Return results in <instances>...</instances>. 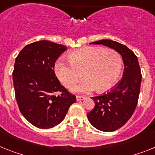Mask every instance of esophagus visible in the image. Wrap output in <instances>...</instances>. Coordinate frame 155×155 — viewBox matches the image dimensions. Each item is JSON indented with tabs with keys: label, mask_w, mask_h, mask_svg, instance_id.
<instances>
[{
	"label": "esophagus",
	"mask_w": 155,
	"mask_h": 155,
	"mask_svg": "<svg viewBox=\"0 0 155 155\" xmlns=\"http://www.w3.org/2000/svg\"><path fill=\"white\" fill-rule=\"evenodd\" d=\"M86 98V97L84 96H76V101H80L82 100H84Z\"/></svg>",
	"instance_id": "obj_1"
}]
</instances>
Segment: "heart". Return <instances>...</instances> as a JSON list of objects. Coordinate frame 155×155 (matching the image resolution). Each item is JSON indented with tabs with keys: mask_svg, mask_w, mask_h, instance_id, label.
<instances>
[{
	"mask_svg": "<svg viewBox=\"0 0 155 155\" xmlns=\"http://www.w3.org/2000/svg\"><path fill=\"white\" fill-rule=\"evenodd\" d=\"M69 61L59 59L54 72L63 85L70 88L83 76V79L72 89L75 93H89L97 90L108 91L120 76L122 59L113 49L85 46L74 50L68 54Z\"/></svg>",
	"mask_w": 155,
	"mask_h": 155,
	"instance_id": "obj_1",
	"label": "heart"
}]
</instances>
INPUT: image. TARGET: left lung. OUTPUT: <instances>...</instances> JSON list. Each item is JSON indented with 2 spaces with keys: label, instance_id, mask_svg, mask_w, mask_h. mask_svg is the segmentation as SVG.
<instances>
[{
  "label": "left lung",
  "instance_id": "obj_1",
  "mask_svg": "<svg viewBox=\"0 0 155 155\" xmlns=\"http://www.w3.org/2000/svg\"><path fill=\"white\" fill-rule=\"evenodd\" d=\"M90 44H102L116 51L124 63L122 79L115 88L101 96L94 97V109L87 114L93 126L103 132H112L124 126L137 105L142 76L138 59L131 50L111 40H101Z\"/></svg>",
  "mask_w": 155,
  "mask_h": 155
}]
</instances>
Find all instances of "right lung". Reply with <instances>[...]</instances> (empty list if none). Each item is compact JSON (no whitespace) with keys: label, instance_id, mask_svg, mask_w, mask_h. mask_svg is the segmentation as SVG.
<instances>
[{"label":"right lung","instance_id":"1","mask_svg":"<svg viewBox=\"0 0 155 155\" xmlns=\"http://www.w3.org/2000/svg\"><path fill=\"white\" fill-rule=\"evenodd\" d=\"M67 48L49 40L28 44L15 59L13 71L15 98L25 119L40 129L61 123L76 101L55 75V61ZM62 94L56 96V92Z\"/></svg>","mask_w":155,"mask_h":155}]
</instances>
